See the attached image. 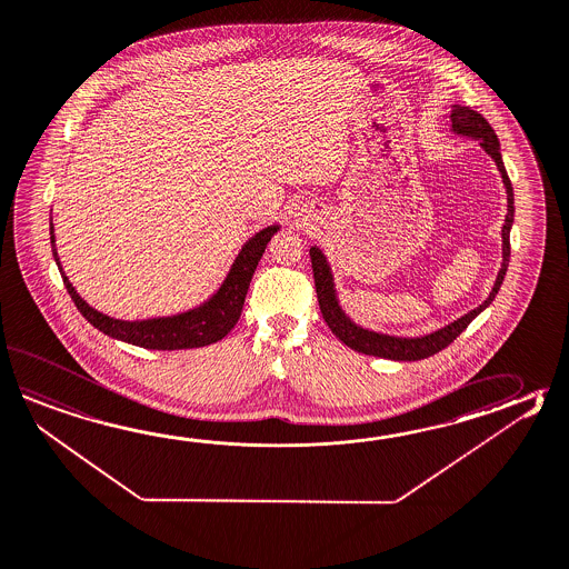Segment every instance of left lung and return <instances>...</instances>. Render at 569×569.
<instances>
[{"instance_id":"1","label":"left lung","mask_w":569,"mask_h":569,"mask_svg":"<svg viewBox=\"0 0 569 569\" xmlns=\"http://www.w3.org/2000/svg\"><path fill=\"white\" fill-rule=\"evenodd\" d=\"M450 119H452L453 133L468 136V138L480 141L482 150L487 151L488 156L497 163L505 188H507V202H509V209L507 210L509 212H507V219L502 224V266H500L499 276L495 281V288L490 291L487 300L480 303L478 308L470 310L462 318L453 320L452 325L443 326L431 335L419 338L379 335V332H372V330L355 325L345 313V310L340 308L337 300V290H335V279H332V271L328 267L325 253L318 247H312L310 259H312L313 283H316V296H318L320 312L325 316L326 325L332 330V335H337L338 340H342L347 347L357 350V352H362V355L391 360H421L440 352L441 348L452 345L453 340L465 332L476 316L492 303L495 296L499 293L500 286H502V279L507 276L510 257V227L515 221L512 219L515 217V207H512L515 198H512V184H510L509 174L505 170L502 156H500L499 138H497L495 129L490 128L487 119L470 107L452 104Z\"/></svg>"}]
</instances>
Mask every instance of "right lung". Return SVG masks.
Instances as JSON below:
<instances>
[{
    "instance_id": "add662e5",
    "label": "right lung",
    "mask_w": 569,
    "mask_h": 569,
    "mask_svg": "<svg viewBox=\"0 0 569 569\" xmlns=\"http://www.w3.org/2000/svg\"><path fill=\"white\" fill-rule=\"evenodd\" d=\"M278 229V224L267 227L243 244L241 253L232 263L229 276L222 281L221 288L210 298L209 302L198 306L190 312L168 316V318L141 320V322L116 320V318H109V316L93 310L74 291L72 283L60 267L59 253L54 249V229L52 227H50V243H52V256L59 266L60 276H62V281L67 286L72 302L97 330H101L107 337L123 340V342L136 345V347L150 348V350H180V348L207 347L212 342H219L221 338L231 332L243 312L244 296H247L249 283L256 273L257 263Z\"/></svg>"
}]
</instances>
